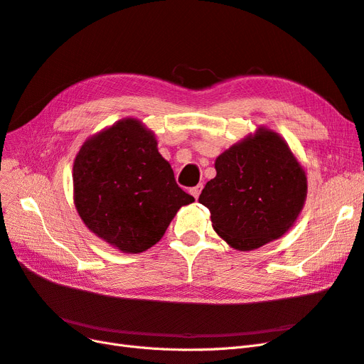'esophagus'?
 Returning a JSON list of instances; mask_svg holds the SVG:
<instances>
[{
	"mask_svg": "<svg viewBox=\"0 0 364 364\" xmlns=\"http://www.w3.org/2000/svg\"><path fill=\"white\" fill-rule=\"evenodd\" d=\"M202 188H203V185H202V183H200V185H197V186H194V188H191V194L196 197V199H199V196H200Z\"/></svg>",
	"mask_w": 364,
	"mask_h": 364,
	"instance_id": "esophagus-1",
	"label": "esophagus"
}]
</instances>
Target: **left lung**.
I'll return each mask as SVG.
<instances>
[{
	"mask_svg": "<svg viewBox=\"0 0 364 364\" xmlns=\"http://www.w3.org/2000/svg\"><path fill=\"white\" fill-rule=\"evenodd\" d=\"M217 176L199 202L215 232L238 250H253L282 237L299 215L306 176L279 135L259 129L215 159Z\"/></svg>",
	"mask_w": 364,
	"mask_h": 364,
	"instance_id": "obj_1",
	"label": "left lung"
}]
</instances>
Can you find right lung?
Listing matches in <instances>:
<instances>
[{
  "label": "right lung",
  "mask_w": 364,
  "mask_h": 364,
  "mask_svg": "<svg viewBox=\"0 0 364 364\" xmlns=\"http://www.w3.org/2000/svg\"><path fill=\"white\" fill-rule=\"evenodd\" d=\"M73 182L85 225L127 253L156 245L179 208L194 202L176 183L155 135L132 118L85 142L74 161Z\"/></svg>",
  "instance_id": "right-lung-1"
}]
</instances>
